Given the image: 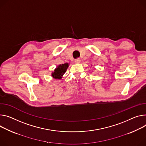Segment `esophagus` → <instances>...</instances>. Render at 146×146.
<instances>
[{"mask_svg":"<svg viewBox=\"0 0 146 146\" xmlns=\"http://www.w3.org/2000/svg\"><path fill=\"white\" fill-rule=\"evenodd\" d=\"M80 62H81V60L79 59V58H77V59H75V62L77 63H79Z\"/></svg>","mask_w":146,"mask_h":146,"instance_id":"1","label":"esophagus"}]
</instances>
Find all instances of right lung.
I'll return each mask as SVG.
<instances>
[{
	"label": "right lung",
	"mask_w": 146,
	"mask_h": 146,
	"mask_svg": "<svg viewBox=\"0 0 146 146\" xmlns=\"http://www.w3.org/2000/svg\"><path fill=\"white\" fill-rule=\"evenodd\" d=\"M69 66L68 63H64L60 64L55 69L54 72L52 74V77L56 79H60L62 78L63 74L66 72V69H68Z\"/></svg>",
	"instance_id": "obj_1"
}]
</instances>
